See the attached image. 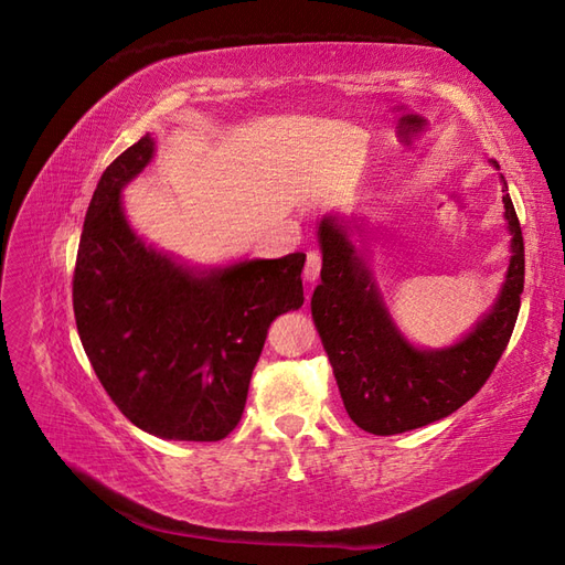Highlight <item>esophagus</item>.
Here are the masks:
<instances>
[{"instance_id":"esophagus-1","label":"esophagus","mask_w":565,"mask_h":565,"mask_svg":"<svg viewBox=\"0 0 565 565\" xmlns=\"http://www.w3.org/2000/svg\"><path fill=\"white\" fill-rule=\"evenodd\" d=\"M320 269H322V255L318 250H310L308 259H306V279L308 281H318L320 279Z\"/></svg>"}]
</instances>
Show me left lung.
<instances>
[{
	"instance_id": "1",
	"label": "left lung",
	"mask_w": 565,
	"mask_h": 565,
	"mask_svg": "<svg viewBox=\"0 0 565 565\" xmlns=\"http://www.w3.org/2000/svg\"><path fill=\"white\" fill-rule=\"evenodd\" d=\"M505 185V182H503ZM508 192V188H503ZM513 257L501 298L477 330L445 351H418L390 315L353 255L344 226L320 223L322 284L310 308L351 422L373 436H395L450 416L487 383L515 330L524 288V243L513 200L505 194Z\"/></svg>"
}]
</instances>
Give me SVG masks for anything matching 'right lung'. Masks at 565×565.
Segmentation results:
<instances>
[{
    "mask_svg": "<svg viewBox=\"0 0 565 565\" xmlns=\"http://www.w3.org/2000/svg\"><path fill=\"white\" fill-rule=\"evenodd\" d=\"M147 135L105 168L88 204L72 300L100 385L129 422L212 443L238 426L269 324L303 306V253L192 274L127 226L120 190L151 161Z\"/></svg>",
    "mask_w": 565,
    "mask_h": 565,
    "instance_id": "add662e5",
    "label": "right lung"
}]
</instances>
